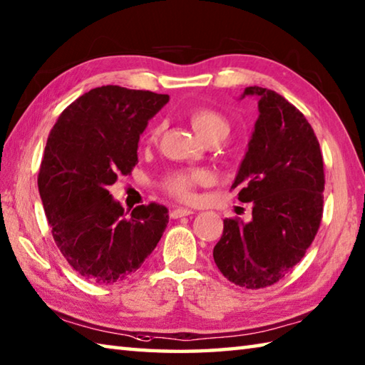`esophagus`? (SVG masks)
<instances>
[{
	"mask_svg": "<svg viewBox=\"0 0 365 365\" xmlns=\"http://www.w3.org/2000/svg\"><path fill=\"white\" fill-rule=\"evenodd\" d=\"M194 215V211L192 210H187V208H175L173 211H171V217L173 219H178V217H184V216H190Z\"/></svg>",
	"mask_w": 365,
	"mask_h": 365,
	"instance_id": "obj_1",
	"label": "esophagus"
}]
</instances>
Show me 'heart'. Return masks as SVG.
<instances>
[{
    "label": "heart",
    "instance_id": "1",
    "mask_svg": "<svg viewBox=\"0 0 365 365\" xmlns=\"http://www.w3.org/2000/svg\"><path fill=\"white\" fill-rule=\"evenodd\" d=\"M187 118L190 127L194 128L198 138L203 143L211 138L224 140L230 132V125L222 114H219L215 109L208 108H195L190 109L187 113ZM160 133L159 125H153L146 133H144L143 140L144 143H154L157 136ZM210 180L208 173L202 170H192V171H175V173L168 175L163 181V187L168 194L175 195L182 200H190L194 197V189L198 184H206Z\"/></svg>",
    "mask_w": 365,
    "mask_h": 365
}]
</instances>
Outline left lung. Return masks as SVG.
<instances>
[{
    "mask_svg": "<svg viewBox=\"0 0 365 365\" xmlns=\"http://www.w3.org/2000/svg\"><path fill=\"white\" fill-rule=\"evenodd\" d=\"M259 118L232 189L252 203V219H225L212 250L219 270L246 289L272 286L305 256L322 217L324 167L305 115L279 93L246 87Z\"/></svg>",
    "mask_w": 365,
    "mask_h": 365,
    "instance_id": "8db88e82",
    "label": "left lung"
}]
</instances>
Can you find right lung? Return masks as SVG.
Masks as SVG:
<instances>
[{
	"mask_svg": "<svg viewBox=\"0 0 365 365\" xmlns=\"http://www.w3.org/2000/svg\"><path fill=\"white\" fill-rule=\"evenodd\" d=\"M168 100L149 91L97 87L73 101L51 130L39 195L58 250L87 281L128 278L168 224L163 205H140L127 217L108 190L138 163L140 135Z\"/></svg>",
	"mask_w": 365,
	"mask_h": 365,
	"instance_id": "1",
	"label": "right lung"
}]
</instances>
